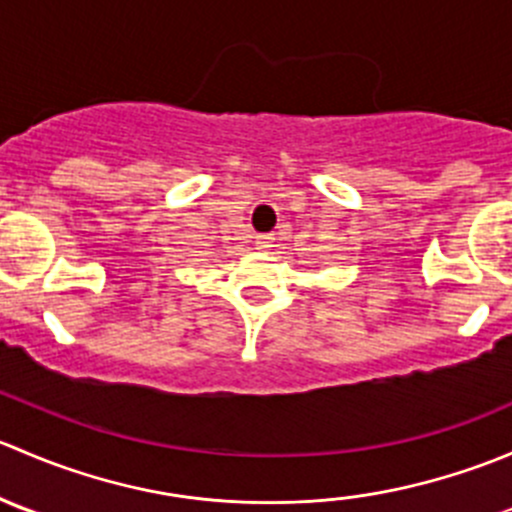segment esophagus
I'll use <instances>...</instances> for the list:
<instances>
[{
    "mask_svg": "<svg viewBox=\"0 0 512 512\" xmlns=\"http://www.w3.org/2000/svg\"><path fill=\"white\" fill-rule=\"evenodd\" d=\"M255 245H257V250H267V247H272V245H270V237H265V235L257 237Z\"/></svg>",
    "mask_w": 512,
    "mask_h": 512,
    "instance_id": "34e87169",
    "label": "esophagus"
}]
</instances>
